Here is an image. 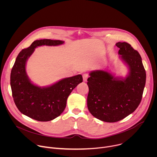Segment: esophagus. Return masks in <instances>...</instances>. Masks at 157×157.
Instances as JSON below:
<instances>
[{
  "mask_svg": "<svg viewBox=\"0 0 157 157\" xmlns=\"http://www.w3.org/2000/svg\"><path fill=\"white\" fill-rule=\"evenodd\" d=\"M82 78H83V81H86L87 79V78H89V75L87 74V73H85V74H84V75H82Z\"/></svg>",
  "mask_w": 157,
  "mask_h": 157,
  "instance_id": "esophagus-1",
  "label": "esophagus"
}]
</instances>
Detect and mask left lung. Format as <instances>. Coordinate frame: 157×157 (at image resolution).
<instances>
[{
    "label": "left lung",
    "instance_id": "left-lung-1",
    "mask_svg": "<svg viewBox=\"0 0 157 157\" xmlns=\"http://www.w3.org/2000/svg\"><path fill=\"white\" fill-rule=\"evenodd\" d=\"M119 57L128 66V75L115 78L104 70L93 71L87 79L88 110L106 122L119 121L139 105L146 82V73L139 53L126 42H118Z\"/></svg>",
    "mask_w": 157,
    "mask_h": 157
}]
</instances>
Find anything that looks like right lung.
<instances>
[{
  "instance_id": "right-lung-1",
  "label": "right lung",
  "mask_w": 157,
  "mask_h": 157,
  "mask_svg": "<svg viewBox=\"0 0 157 157\" xmlns=\"http://www.w3.org/2000/svg\"><path fill=\"white\" fill-rule=\"evenodd\" d=\"M63 43L50 39L35 40L19 53L12 67L10 86L14 102L21 113L36 121L46 122L58 117L64 110L71 91L82 82V75H78L40 87L32 84L27 75L26 62L36 47L56 46Z\"/></svg>"
}]
</instances>
